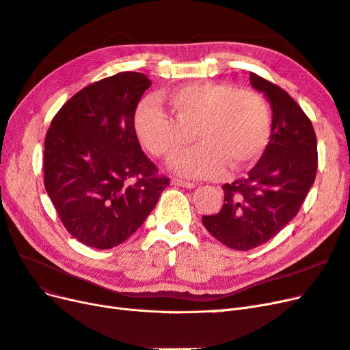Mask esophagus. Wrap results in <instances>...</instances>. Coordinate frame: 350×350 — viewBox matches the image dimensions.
<instances>
[{"instance_id":"esophagus-1","label":"esophagus","mask_w":350,"mask_h":350,"mask_svg":"<svg viewBox=\"0 0 350 350\" xmlns=\"http://www.w3.org/2000/svg\"><path fill=\"white\" fill-rule=\"evenodd\" d=\"M172 184H174V185H178V187H183V188H189V189L196 187L194 183L185 181V179H179V178H174V179H172Z\"/></svg>"}]
</instances>
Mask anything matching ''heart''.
<instances>
[{
  "label": "heart",
  "instance_id": "b5f03b06",
  "mask_svg": "<svg viewBox=\"0 0 350 350\" xmlns=\"http://www.w3.org/2000/svg\"><path fill=\"white\" fill-rule=\"evenodd\" d=\"M166 112L144 100L134 113V131L147 152L174 161L198 140L201 146L179 157L175 169L197 178L248 167L266 150L271 134L269 105L260 93L215 81H196L169 92Z\"/></svg>",
  "mask_w": 350,
  "mask_h": 350
}]
</instances>
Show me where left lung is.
Here are the masks:
<instances>
[{"instance_id": "obj_1", "label": "left lung", "mask_w": 350, "mask_h": 350, "mask_svg": "<svg viewBox=\"0 0 350 350\" xmlns=\"http://www.w3.org/2000/svg\"><path fill=\"white\" fill-rule=\"evenodd\" d=\"M250 81L271 105L270 142L245 178L221 185L219 213L203 216L210 234L238 251L266 243L298 215L319 166L314 126L299 105L256 72H250Z\"/></svg>"}]
</instances>
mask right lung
<instances>
[{
	"instance_id": "1",
	"label": "right lung",
	"mask_w": 350,
	"mask_h": 350,
	"mask_svg": "<svg viewBox=\"0 0 350 350\" xmlns=\"http://www.w3.org/2000/svg\"><path fill=\"white\" fill-rule=\"evenodd\" d=\"M152 81L125 71L94 81L52 118L44 183L62 225L84 245L108 250L139 229L169 185L134 131Z\"/></svg>"
}]
</instances>
